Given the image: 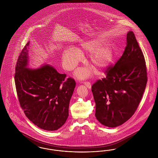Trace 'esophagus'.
<instances>
[{"instance_id":"esophagus-1","label":"esophagus","mask_w":158,"mask_h":158,"mask_svg":"<svg viewBox=\"0 0 158 158\" xmlns=\"http://www.w3.org/2000/svg\"><path fill=\"white\" fill-rule=\"evenodd\" d=\"M84 85L89 89L91 88V83L89 82H84Z\"/></svg>"}]
</instances>
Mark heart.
<instances>
[{"label":"heart","instance_id":"b5f03b06","mask_svg":"<svg viewBox=\"0 0 158 158\" xmlns=\"http://www.w3.org/2000/svg\"><path fill=\"white\" fill-rule=\"evenodd\" d=\"M102 43L101 40H95L83 43L77 51L73 48L65 50L63 54V60L65 68L69 70L75 68L81 59V54L84 52H92L89 60L92 66L97 69L105 67L113 59V50L110 45H101ZM77 74L80 77H86L89 76V72L86 69H81L77 71Z\"/></svg>","mask_w":158,"mask_h":158}]
</instances>
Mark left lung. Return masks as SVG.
<instances>
[{
	"label": "left lung",
	"mask_w": 158,
	"mask_h": 158,
	"mask_svg": "<svg viewBox=\"0 0 158 158\" xmlns=\"http://www.w3.org/2000/svg\"><path fill=\"white\" fill-rule=\"evenodd\" d=\"M104 73L105 77L92 86L95 117L104 126L115 127L135 114L148 81L144 57L133 31L127 33L121 57Z\"/></svg>",
	"instance_id": "left-lung-1"
}]
</instances>
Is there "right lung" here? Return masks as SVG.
<instances>
[{"label": "right lung", "instance_id": "right-lung-1", "mask_svg": "<svg viewBox=\"0 0 158 158\" xmlns=\"http://www.w3.org/2000/svg\"><path fill=\"white\" fill-rule=\"evenodd\" d=\"M30 43L25 45L16 64L15 83L19 104L27 117L38 127L57 130L67 120L75 81L45 64L27 68Z\"/></svg>", "mask_w": 158, "mask_h": 158}]
</instances>
